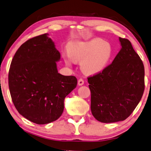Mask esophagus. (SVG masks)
Segmentation results:
<instances>
[{
  "instance_id": "1",
  "label": "esophagus",
  "mask_w": 151,
  "mask_h": 151,
  "mask_svg": "<svg viewBox=\"0 0 151 151\" xmlns=\"http://www.w3.org/2000/svg\"><path fill=\"white\" fill-rule=\"evenodd\" d=\"M83 84H84L83 79H82V78H80V79H78V86H83Z\"/></svg>"
}]
</instances>
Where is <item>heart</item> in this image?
Wrapping results in <instances>:
<instances>
[{
  "instance_id": "b5f03b06",
  "label": "heart",
  "mask_w": 151,
  "mask_h": 151,
  "mask_svg": "<svg viewBox=\"0 0 151 151\" xmlns=\"http://www.w3.org/2000/svg\"><path fill=\"white\" fill-rule=\"evenodd\" d=\"M69 55H64L65 63L70 65L71 59L81 61V69L86 75H95L103 70L112 55L111 46L101 39H93L88 42H75L68 48Z\"/></svg>"
}]
</instances>
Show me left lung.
<instances>
[{"mask_svg":"<svg viewBox=\"0 0 151 151\" xmlns=\"http://www.w3.org/2000/svg\"><path fill=\"white\" fill-rule=\"evenodd\" d=\"M122 48L111 64L88 77L91 111L99 122L124 120L138 105L144 88V67L129 40L119 38Z\"/></svg>","mask_w":151,"mask_h":151,"instance_id":"obj_1","label":"left lung"}]
</instances>
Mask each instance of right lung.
I'll return each mask as SVG.
<instances>
[{
    "label": "right lung",
    "mask_w": 151,
    "mask_h": 151,
    "mask_svg": "<svg viewBox=\"0 0 151 151\" xmlns=\"http://www.w3.org/2000/svg\"><path fill=\"white\" fill-rule=\"evenodd\" d=\"M45 33L31 38L18 48L10 65L9 88L19 114L31 122L45 124L57 120L64 99L77 85L74 76L58 73L60 53Z\"/></svg>",
    "instance_id": "right-lung-1"
}]
</instances>
